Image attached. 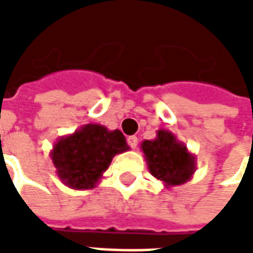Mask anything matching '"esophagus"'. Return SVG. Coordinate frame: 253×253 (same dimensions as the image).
<instances>
[{
  "instance_id": "1",
  "label": "esophagus",
  "mask_w": 253,
  "mask_h": 253,
  "mask_svg": "<svg viewBox=\"0 0 253 253\" xmlns=\"http://www.w3.org/2000/svg\"><path fill=\"white\" fill-rule=\"evenodd\" d=\"M127 142L130 145V148L131 149H137L138 146V138L135 135H131V137L127 138Z\"/></svg>"
}]
</instances>
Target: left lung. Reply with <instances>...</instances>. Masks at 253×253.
<instances>
[{"mask_svg":"<svg viewBox=\"0 0 253 253\" xmlns=\"http://www.w3.org/2000/svg\"><path fill=\"white\" fill-rule=\"evenodd\" d=\"M149 172L164 183L165 188L191 180L196 169V157L169 130H157L154 139L141 143Z\"/></svg>","mask_w":253,"mask_h":253,"instance_id":"1","label":"left lung"}]
</instances>
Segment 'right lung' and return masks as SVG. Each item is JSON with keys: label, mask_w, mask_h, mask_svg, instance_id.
Returning <instances> with one entry per match:
<instances>
[{"label": "right lung", "mask_w": 253, "mask_h": 253, "mask_svg": "<svg viewBox=\"0 0 253 253\" xmlns=\"http://www.w3.org/2000/svg\"><path fill=\"white\" fill-rule=\"evenodd\" d=\"M128 149L122 131L88 123L73 134L58 138L50 156L65 186L73 190H89L97 186L116 154Z\"/></svg>", "instance_id": "1"}]
</instances>
